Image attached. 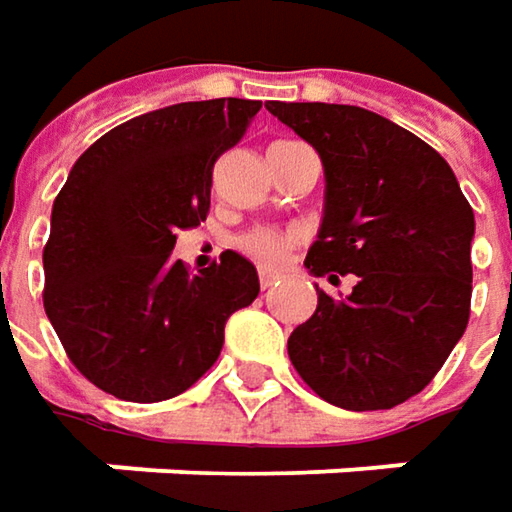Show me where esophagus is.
Here are the masks:
<instances>
[{"instance_id": "esophagus-1", "label": "esophagus", "mask_w": 512, "mask_h": 512, "mask_svg": "<svg viewBox=\"0 0 512 512\" xmlns=\"http://www.w3.org/2000/svg\"><path fill=\"white\" fill-rule=\"evenodd\" d=\"M259 285H262V291H268V288H273V285H276V276H273V273H268V270H262V273H259Z\"/></svg>"}]
</instances>
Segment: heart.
<instances>
[{"instance_id": "heart-1", "label": "heart", "mask_w": 512, "mask_h": 512, "mask_svg": "<svg viewBox=\"0 0 512 512\" xmlns=\"http://www.w3.org/2000/svg\"><path fill=\"white\" fill-rule=\"evenodd\" d=\"M239 247L253 262L273 268L294 247V236L291 233H276V230H253V233H244L239 239Z\"/></svg>"}]
</instances>
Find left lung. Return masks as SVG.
<instances>
[{"label": "left lung", "instance_id": "left-lung-1", "mask_svg": "<svg viewBox=\"0 0 512 512\" xmlns=\"http://www.w3.org/2000/svg\"><path fill=\"white\" fill-rule=\"evenodd\" d=\"M268 112L308 141L325 172V207L305 268L354 273L351 294L317 291L288 337L299 377L348 412L392 409L447 363L470 320L475 216L449 164L418 135L340 103Z\"/></svg>", "mask_w": 512, "mask_h": 512}]
</instances>
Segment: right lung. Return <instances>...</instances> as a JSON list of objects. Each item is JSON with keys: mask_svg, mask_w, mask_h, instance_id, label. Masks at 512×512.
<instances>
[{"mask_svg": "<svg viewBox=\"0 0 512 512\" xmlns=\"http://www.w3.org/2000/svg\"><path fill=\"white\" fill-rule=\"evenodd\" d=\"M262 100H198L106 132L77 158L42 253L45 314L83 377L132 403L187 392L218 360L230 314L259 296L250 259L190 273L178 230L210 210L216 161Z\"/></svg>", "mask_w": 512, "mask_h": 512, "instance_id": "obj_1", "label": "right lung"}]
</instances>
